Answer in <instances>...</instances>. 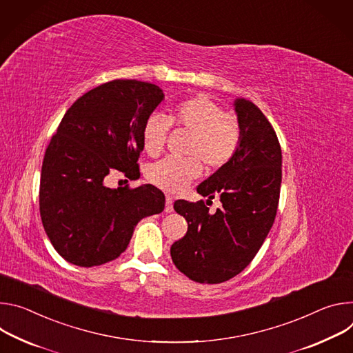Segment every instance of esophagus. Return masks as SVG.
I'll list each match as a JSON object with an SVG mask.
<instances>
[{
	"label": "esophagus",
	"mask_w": 353,
	"mask_h": 353,
	"mask_svg": "<svg viewBox=\"0 0 353 353\" xmlns=\"http://www.w3.org/2000/svg\"><path fill=\"white\" fill-rule=\"evenodd\" d=\"M165 213H171L174 212V201H172V196H170V194H167L165 198Z\"/></svg>",
	"instance_id": "obj_1"
}]
</instances>
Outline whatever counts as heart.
<instances>
[{"instance_id":"1","label":"heart","mask_w":353,"mask_h":353,"mask_svg":"<svg viewBox=\"0 0 353 353\" xmlns=\"http://www.w3.org/2000/svg\"><path fill=\"white\" fill-rule=\"evenodd\" d=\"M171 123L190 133L188 159L167 157L147 168L151 183L167 192L178 193L202 175V163L217 170L227 165L241 143V126L234 114L223 112L221 106L205 95L189 98L178 103L171 116L152 112L141 129L143 148L150 155L159 154L167 140Z\"/></svg>"}]
</instances>
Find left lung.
I'll return each mask as SVG.
<instances>
[{
    "label": "left lung",
    "mask_w": 353,
    "mask_h": 353,
    "mask_svg": "<svg viewBox=\"0 0 353 353\" xmlns=\"http://www.w3.org/2000/svg\"><path fill=\"white\" fill-rule=\"evenodd\" d=\"M234 110L241 126L239 151L196 189L208 202L219 196L221 208L210 213L203 201L174 203L188 231L171 245V258L199 283H221L244 270L262 247L279 203L282 150L276 133L251 101L237 98Z\"/></svg>",
    "instance_id": "1"
}]
</instances>
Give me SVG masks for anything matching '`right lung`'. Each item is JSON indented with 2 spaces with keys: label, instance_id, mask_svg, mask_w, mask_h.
Returning <instances> with one entry per match:
<instances>
[{
  "label": "right lung",
  "instance_id": "1",
  "mask_svg": "<svg viewBox=\"0 0 353 353\" xmlns=\"http://www.w3.org/2000/svg\"><path fill=\"white\" fill-rule=\"evenodd\" d=\"M163 101L155 84L114 80L78 98L63 116L45 154L39 206L50 243L67 262L91 268L116 259L137 223L164 210V193L150 183H105L113 172L140 175L143 123Z\"/></svg>",
  "mask_w": 353,
  "mask_h": 353
}]
</instances>
